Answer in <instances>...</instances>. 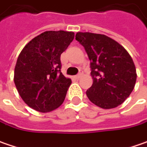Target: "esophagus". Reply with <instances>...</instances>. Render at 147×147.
Listing matches in <instances>:
<instances>
[{
    "label": "esophagus",
    "mask_w": 147,
    "mask_h": 147,
    "mask_svg": "<svg viewBox=\"0 0 147 147\" xmlns=\"http://www.w3.org/2000/svg\"><path fill=\"white\" fill-rule=\"evenodd\" d=\"M83 74H83V72H82V71H80V72H79V74H78L75 77H76V79H79V78H81V77L83 76Z\"/></svg>",
    "instance_id": "obj_1"
}]
</instances>
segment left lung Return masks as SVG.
<instances>
[{
    "instance_id": "obj_1",
    "label": "left lung",
    "mask_w": 147,
    "mask_h": 147,
    "mask_svg": "<svg viewBox=\"0 0 147 147\" xmlns=\"http://www.w3.org/2000/svg\"><path fill=\"white\" fill-rule=\"evenodd\" d=\"M75 39L84 47L90 60L93 84L86 91L89 100L103 109L121 105L136 81L131 55L119 42L103 34L77 32Z\"/></svg>"
}]
</instances>
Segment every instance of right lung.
I'll return each mask as SVG.
<instances>
[{
	"label": "right lung",
	"instance_id": "obj_1",
	"mask_svg": "<svg viewBox=\"0 0 147 147\" xmlns=\"http://www.w3.org/2000/svg\"><path fill=\"white\" fill-rule=\"evenodd\" d=\"M74 38L73 32L47 31L32 39L20 53L14 83L29 107L45 113L63 103L72 81L61 73L60 56Z\"/></svg>",
	"mask_w": 147,
	"mask_h": 147
}]
</instances>
